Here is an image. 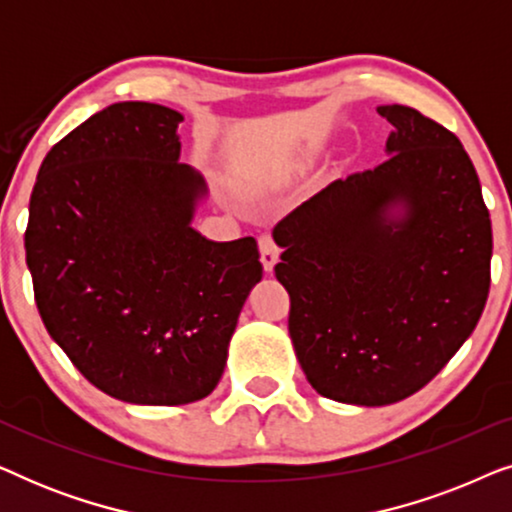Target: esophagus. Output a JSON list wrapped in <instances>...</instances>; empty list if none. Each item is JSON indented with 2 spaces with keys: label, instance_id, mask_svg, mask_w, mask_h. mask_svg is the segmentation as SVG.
<instances>
[{
  "label": "esophagus",
  "instance_id": "esophagus-1",
  "mask_svg": "<svg viewBox=\"0 0 512 512\" xmlns=\"http://www.w3.org/2000/svg\"><path fill=\"white\" fill-rule=\"evenodd\" d=\"M258 249H261V263L265 272H272L275 270V265L279 261V247L272 240L270 235H261L258 237Z\"/></svg>",
  "mask_w": 512,
  "mask_h": 512
}]
</instances>
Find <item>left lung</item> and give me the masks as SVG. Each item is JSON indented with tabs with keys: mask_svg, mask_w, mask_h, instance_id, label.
I'll return each mask as SVG.
<instances>
[{
	"mask_svg": "<svg viewBox=\"0 0 512 512\" xmlns=\"http://www.w3.org/2000/svg\"><path fill=\"white\" fill-rule=\"evenodd\" d=\"M387 160L333 181L272 230L289 335L317 394L391 405L429 384L485 310L492 221L450 130L384 104Z\"/></svg>",
	"mask_w": 512,
	"mask_h": 512,
	"instance_id": "1",
	"label": "left lung"
}]
</instances>
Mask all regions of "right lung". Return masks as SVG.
<instances>
[{"mask_svg": "<svg viewBox=\"0 0 512 512\" xmlns=\"http://www.w3.org/2000/svg\"><path fill=\"white\" fill-rule=\"evenodd\" d=\"M184 116L118 102L48 151L25 254L41 321L90 384L135 405H184L219 384L249 291L254 237L195 230L207 184L179 163Z\"/></svg>", "mask_w": 512, "mask_h": 512, "instance_id": "1", "label": "right lung"}]
</instances>
